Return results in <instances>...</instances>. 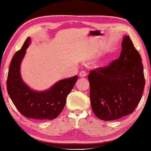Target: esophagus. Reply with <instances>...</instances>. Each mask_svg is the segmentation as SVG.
I'll use <instances>...</instances> for the list:
<instances>
[{
  "label": "esophagus",
  "instance_id": "1",
  "mask_svg": "<svg viewBox=\"0 0 151 151\" xmlns=\"http://www.w3.org/2000/svg\"><path fill=\"white\" fill-rule=\"evenodd\" d=\"M87 73L85 70H81L79 73V76H81V77H85V76H87Z\"/></svg>",
  "mask_w": 151,
  "mask_h": 151
}]
</instances>
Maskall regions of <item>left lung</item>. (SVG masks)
I'll return each instance as SVG.
<instances>
[{
  "mask_svg": "<svg viewBox=\"0 0 151 151\" xmlns=\"http://www.w3.org/2000/svg\"><path fill=\"white\" fill-rule=\"evenodd\" d=\"M90 99L93 113L105 121L132 113L142 98L145 80L140 54L129 35L122 42L119 58L90 71Z\"/></svg>",
  "mask_w": 151,
  "mask_h": 151,
  "instance_id": "obj_1",
  "label": "left lung"
}]
</instances>
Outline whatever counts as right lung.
Segmentation results:
<instances>
[{
	"label": "right lung",
	"mask_w": 151,
	"mask_h": 151,
	"mask_svg": "<svg viewBox=\"0 0 151 151\" xmlns=\"http://www.w3.org/2000/svg\"><path fill=\"white\" fill-rule=\"evenodd\" d=\"M30 42V37H27L11 60L6 80L7 92L17 109L25 117L40 120L55 119L63 111L67 95L78 77L75 75L59 81L45 91L31 89L23 82L20 74L21 63Z\"/></svg>",
	"instance_id": "1"
}]
</instances>
